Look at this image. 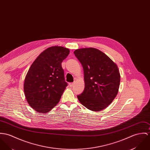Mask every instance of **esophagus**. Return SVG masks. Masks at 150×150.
Returning <instances> with one entry per match:
<instances>
[{
    "label": "esophagus",
    "instance_id": "34e87169",
    "mask_svg": "<svg viewBox=\"0 0 150 150\" xmlns=\"http://www.w3.org/2000/svg\"><path fill=\"white\" fill-rule=\"evenodd\" d=\"M74 84H75V82H70V83H69V85H70V86H71V87L73 86Z\"/></svg>",
    "mask_w": 150,
    "mask_h": 150
}]
</instances>
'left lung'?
Returning <instances> with one entry per match:
<instances>
[{
	"instance_id": "obj_1",
	"label": "left lung",
	"mask_w": 150,
	"mask_h": 150,
	"mask_svg": "<svg viewBox=\"0 0 150 150\" xmlns=\"http://www.w3.org/2000/svg\"><path fill=\"white\" fill-rule=\"evenodd\" d=\"M74 53L81 62L84 73L85 88L77 96L79 101L92 111L106 108L119 91L120 74L117 65L95 48L79 49Z\"/></svg>"
}]
</instances>
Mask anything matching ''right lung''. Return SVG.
<instances>
[{"label":"right lung","instance_id":"1","mask_svg":"<svg viewBox=\"0 0 150 150\" xmlns=\"http://www.w3.org/2000/svg\"><path fill=\"white\" fill-rule=\"evenodd\" d=\"M69 49L52 46L42 52L31 65L24 82L28 104L38 112L46 113L59 101L68 83L61 63Z\"/></svg>","mask_w":150,"mask_h":150}]
</instances>
